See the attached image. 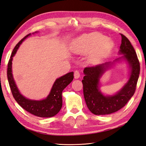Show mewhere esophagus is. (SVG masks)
I'll return each instance as SVG.
<instances>
[{
	"instance_id": "esophagus-1",
	"label": "esophagus",
	"mask_w": 146,
	"mask_h": 146,
	"mask_svg": "<svg viewBox=\"0 0 146 146\" xmlns=\"http://www.w3.org/2000/svg\"><path fill=\"white\" fill-rule=\"evenodd\" d=\"M74 76H75V79H78L80 78V72L78 70H76L75 71V73H74Z\"/></svg>"
}]
</instances>
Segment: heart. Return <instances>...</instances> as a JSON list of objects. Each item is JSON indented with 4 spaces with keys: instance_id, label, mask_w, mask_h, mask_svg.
Returning a JSON list of instances; mask_svg holds the SVG:
<instances>
[{
    "instance_id": "heart-1",
    "label": "heart",
    "mask_w": 146,
    "mask_h": 146,
    "mask_svg": "<svg viewBox=\"0 0 146 146\" xmlns=\"http://www.w3.org/2000/svg\"><path fill=\"white\" fill-rule=\"evenodd\" d=\"M113 42L100 33H93L82 35L76 38L71 43L72 51L80 54L90 55L88 61L92 64H97L105 58L112 50Z\"/></svg>"
}]
</instances>
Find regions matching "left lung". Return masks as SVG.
I'll use <instances>...</instances> for the list:
<instances>
[{
  "instance_id": "1",
  "label": "left lung",
  "mask_w": 146,
  "mask_h": 146,
  "mask_svg": "<svg viewBox=\"0 0 146 146\" xmlns=\"http://www.w3.org/2000/svg\"><path fill=\"white\" fill-rule=\"evenodd\" d=\"M122 43L119 51L121 56L113 62H107L83 70V95L87 107L95 115H108L115 112L125 105L134 95L140 73V63L137 54L129 40L121 35ZM125 61L129 70L128 81L119 91L111 96L105 95L100 90V78L104 73L115 62Z\"/></svg>"
}]
</instances>
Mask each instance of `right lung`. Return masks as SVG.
Returning a JSON list of instances; mask_svg holds the SVG:
<instances>
[{"mask_svg": "<svg viewBox=\"0 0 146 146\" xmlns=\"http://www.w3.org/2000/svg\"><path fill=\"white\" fill-rule=\"evenodd\" d=\"M31 35V34H29L23 39H22L15 46L12 51L7 66V79L9 86H10L12 95H13L15 101L24 110L37 117H51L56 115L61 110L62 104H63L62 92L73 81L74 73L73 71L70 72L56 80L48 97L44 99L36 100L24 97L20 93L16 84H15L13 75H12V64L13 57L16 53L20 45L25 39Z\"/></svg>", "mask_w": 146, "mask_h": 146, "instance_id": "add662e5", "label": "right lung"}]
</instances>
